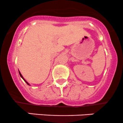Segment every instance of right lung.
Wrapping results in <instances>:
<instances>
[{
  "label": "right lung",
  "mask_w": 123,
  "mask_h": 123,
  "mask_svg": "<svg viewBox=\"0 0 123 123\" xmlns=\"http://www.w3.org/2000/svg\"><path fill=\"white\" fill-rule=\"evenodd\" d=\"M19 74H20V76H21V78H23V80H24V81H25V82H26V83H27V84L29 85V83H28V82H27V81H25V80H24V78H23V76H22V75H21V73L20 72H19Z\"/></svg>",
  "instance_id": "1"
}]
</instances>
